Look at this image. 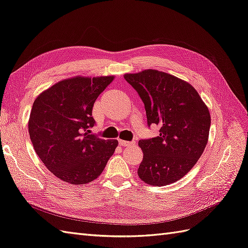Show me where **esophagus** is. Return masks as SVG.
<instances>
[{"instance_id": "obj_1", "label": "esophagus", "mask_w": 248, "mask_h": 248, "mask_svg": "<svg viewBox=\"0 0 248 248\" xmlns=\"http://www.w3.org/2000/svg\"><path fill=\"white\" fill-rule=\"evenodd\" d=\"M119 144L123 147H135L136 146L135 142H128V140H119Z\"/></svg>"}]
</instances>
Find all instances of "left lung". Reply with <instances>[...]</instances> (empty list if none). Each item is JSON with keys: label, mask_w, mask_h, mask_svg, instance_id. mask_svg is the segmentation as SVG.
Here are the masks:
<instances>
[{"label": "left lung", "mask_w": 248, "mask_h": 248, "mask_svg": "<svg viewBox=\"0 0 248 248\" xmlns=\"http://www.w3.org/2000/svg\"><path fill=\"white\" fill-rule=\"evenodd\" d=\"M124 78L144 102L148 126H159L157 137L139 140L144 153L139 177L155 186L177 182L203 153L211 126L209 108L190 83L167 73L145 70Z\"/></svg>", "instance_id": "left-lung-1"}]
</instances>
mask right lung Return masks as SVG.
Instances as JSON below:
<instances>
[{"mask_svg":"<svg viewBox=\"0 0 248 248\" xmlns=\"http://www.w3.org/2000/svg\"><path fill=\"white\" fill-rule=\"evenodd\" d=\"M115 76L64 79L34 100L28 130L36 155L63 182L81 186L104 170L118 140L91 133L96 99Z\"/></svg>","mask_w":248,"mask_h":248,"instance_id":"1","label":"right lung"}]
</instances>
